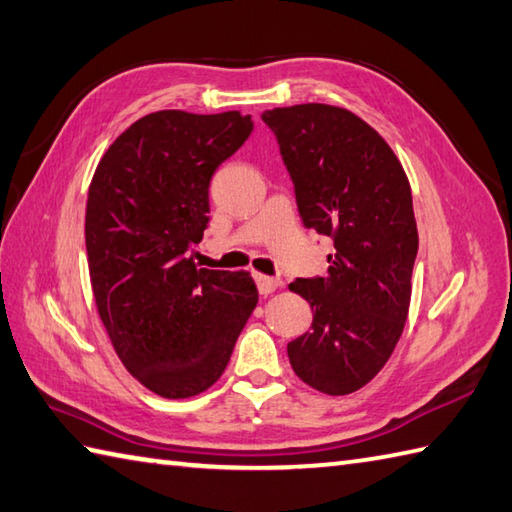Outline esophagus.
I'll return each instance as SVG.
<instances>
[{
    "label": "esophagus",
    "mask_w": 512,
    "mask_h": 512,
    "mask_svg": "<svg viewBox=\"0 0 512 512\" xmlns=\"http://www.w3.org/2000/svg\"><path fill=\"white\" fill-rule=\"evenodd\" d=\"M254 278H256L260 296H269V294H274L278 287H283V283H280L278 278H269V276H263V274H256Z\"/></svg>",
    "instance_id": "obj_1"
}]
</instances>
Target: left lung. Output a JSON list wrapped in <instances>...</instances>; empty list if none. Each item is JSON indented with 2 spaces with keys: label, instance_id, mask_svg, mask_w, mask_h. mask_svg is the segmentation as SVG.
Returning <instances> with one entry per match:
<instances>
[{
  "label": "left lung",
  "instance_id": "8db88e82",
  "mask_svg": "<svg viewBox=\"0 0 512 512\" xmlns=\"http://www.w3.org/2000/svg\"><path fill=\"white\" fill-rule=\"evenodd\" d=\"M263 121L278 139L302 223L336 247L327 276L289 285L314 322L287 344V356L309 387L347 395L380 373L409 316L411 185L389 143L349 110L300 103L267 110Z\"/></svg>",
  "mask_w": 512,
  "mask_h": 512
}]
</instances>
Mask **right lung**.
Returning a JSON list of instances; mask_svg holds the SVG:
<instances>
[{"label":"right lung","mask_w":512,"mask_h":512,"mask_svg":"<svg viewBox=\"0 0 512 512\" xmlns=\"http://www.w3.org/2000/svg\"><path fill=\"white\" fill-rule=\"evenodd\" d=\"M252 130L238 110L145 114L92 176L86 249L99 318L125 369L161 398L210 389L256 309L249 271L190 256L210 221L212 176Z\"/></svg>","instance_id":"add662e5"}]
</instances>
